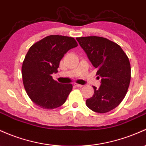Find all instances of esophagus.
I'll use <instances>...</instances> for the list:
<instances>
[{
    "mask_svg": "<svg viewBox=\"0 0 146 146\" xmlns=\"http://www.w3.org/2000/svg\"><path fill=\"white\" fill-rule=\"evenodd\" d=\"M74 85L77 86V87H80V88L82 87V86H83V85H82V84H78V83H75Z\"/></svg>",
    "mask_w": 146,
    "mask_h": 146,
    "instance_id": "esophagus-1",
    "label": "esophagus"
}]
</instances>
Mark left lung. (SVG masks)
<instances>
[{
    "label": "left lung",
    "instance_id": "left-lung-1",
    "mask_svg": "<svg viewBox=\"0 0 146 146\" xmlns=\"http://www.w3.org/2000/svg\"><path fill=\"white\" fill-rule=\"evenodd\" d=\"M101 78L98 89L87 99L86 106L97 113H106L116 108L124 99L131 79L129 59L119 45L96 36L76 38ZM98 77V78H100Z\"/></svg>",
    "mask_w": 146,
    "mask_h": 146
}]
</instances>
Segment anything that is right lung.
Here are the masks:
<instances>
[{
  "label": "right lung",
  "instance_id": "1",
  "mask_svg": "<svg viewBox=\"0 0 146 146\" xmlns=\"http://www.w3.org/2000/svg\"><path fill=\"white\" fill-rule=\"evenodd\" d=\"M76 46L74 38L50 35L30 48L22 65V78L25 91L35 105L52 110L64 103L73 85L57 82L52 74L57 72L66 52Z\"/></svg>",
  "mask_w": 146,
  "mask_h": 146
}]
</instances>
